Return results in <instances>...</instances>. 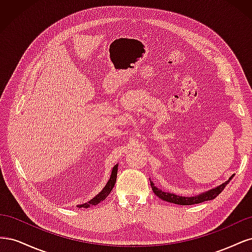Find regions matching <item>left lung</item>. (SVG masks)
Instances as JSON below:
<instances>
[{
  "mask_svg": "<svg viewBox=\"0 0 252 252\" xmlns=\"http://www.w3.org/2000/svg\"><path fill=\"white\" fill-rule=\"evenodd\" d=\"M233 177H234V174H232L229 179H228L225 183H223V184H220L212 189H209L208 191H205V192H202L200 194H196L193 196H181V195H177L174 193L165 192L162 189L158 188L155 185V183L152 182L150 179L149 180H150V185L152 188V191H154L155 194L157 196H158L159 199H162L163 201L173 203V204H178V205H193V204H200L205 201H210V200L216 199V197L223 191L224 188L227 186L228 183L231 181V179Z\"/></svg>",
  "mask_w": 252,
  "mask_h": 252,
  "instance_id": "1",
  "label": "left lung"
}]
</instances>
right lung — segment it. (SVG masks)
Here are the masks:
<instances>
[{
	"label": "right lung",
	"mask_w": 252,
	"mask_h": 252,
	"mask_svg": "<svg viewBox=\"0 0 252 252\" xmlns=\"http://www.w3.org/2000/svg\"><path fill=\"white\" fill-rule=\"evenodd\" d=\"M118 164L114 165V167L112 168V171H111V175L110 178L107 182V184L105 185V187L102 189V191L98 192L94 197H93V199L89 200L87 203H84V204H81V205H78L79 208H89L91 207V206L94 205H97L98 203H101L102 201H104L106 197H107L109 195V193L111 192L112 188L114 187V184H116V181H117V174H118Z\"/></svg>",
	"instance_id": "right-lung-1"
}]
</instances>
